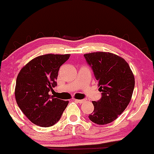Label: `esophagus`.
I'll return each mask as SVG.
<instances>
[{
    "label": "esophagus",
    "instance_id": "1",
    "mask_svg": "<svg viewBox=\"0 0 154 154\" xmlns=\"http://www.w3.org/2000/svg\"><path fill=\"white\" fill-rule=\"evenodd\" d=\"M75 101L79 103H83L85 102V99H75Z\"/></svg>",
    "mask_w": 154,
    "mask_h": 154
}]
</instances>
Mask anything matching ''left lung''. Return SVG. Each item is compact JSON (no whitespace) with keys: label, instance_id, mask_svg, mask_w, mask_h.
I'll list each match as a JSON object with an SVG mask.
<instances>
[{"label":"left lung","instance_id":"1","mask_svg":"<svg viewBox=\"0 0 154 154\" xmlns=\"http://www.w3.org/2000/svg\"><path fill=\"white\" fill-rule=\"evenodd\" d=\"M98 81L101 99L93 101L94 110L89 116L99 125L109 123L126 109L131 100L135 79L130 65L112 53L98 51L84 55Z\"/></svg>","mask_w":154,"mask_h":154}]
</instances>
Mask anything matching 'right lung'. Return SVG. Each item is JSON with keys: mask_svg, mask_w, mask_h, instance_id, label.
Segmentation results:
<instances>
[{"mask_svg": "<svg viewBox=\"0 0 154 154\" xmlns=\"http://www.w3.org/2000/svg\"><path fill=\"white\" fill-rule=\"evenodd\" d=\"M70 55H40L21 69L16 80L14 95L17 106L34 124L49 127L60 119L69 101L54 98L48 92L57 85L61 65Z\"/></svg>", "mask_w": 154, "mask_h": 154, "instance_id": "right-lung-1", "label": "right lung"}]
</instances>
